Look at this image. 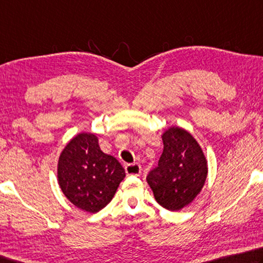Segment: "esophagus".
<instances>
[{
  "label": "esophagus",
  "instance_id": "34e87169",
  "mask_svg": "<svg viewBox=\"0 0 263 263\" xmlns=\"http://www.w3.org/2000/svg\"><path fill=\"white\" fill-rule=\"evenodd\" d=\"M125 173L127 175H139L141 173V166L138 163L125 164Z\"/></svg>",
  "mask_w": 263,
  "mask_h": 263
}]
</instances>
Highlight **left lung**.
Masks as SVG:
<instances>
[{
    "label": "left lung",
    "mask_w": 263,
    "mask_h": 263,
    "mask_svg": "<svg viewBox=\"0 0 263 263\" xmlns=\"http://www.w3.org/2000/svg\"><path fill=\"white\" fill-rule=\"evenodd\" d=\"M163 152L147 175L154 198L168 211H179L194 200L207 178V161L187 131L171 127L162 136Z\"/></svg>",
    "instance_id": "1"
}]
</instances>
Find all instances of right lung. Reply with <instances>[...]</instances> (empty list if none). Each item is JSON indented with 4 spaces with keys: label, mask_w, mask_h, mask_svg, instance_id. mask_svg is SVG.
I'll return each instance as SVG.
<instances>
[{
    "label": "right lung",
    "mask_w": 263,
    "mask_h": 263,
    "mask_svg": "<svg viewBox=\"0 0 263 263\" xmlns=\"http://www.w3.org/2000/svg\"><path fill=\"white\" fill-rule=\"evenodd\" d=\"M62 192L76 207L98 213L111 201L125 170L115 157L100 149L98 138L90 133L74 137L59 161Z\"/></svg>",
    "instance_id": "1"
}]
</instances>
